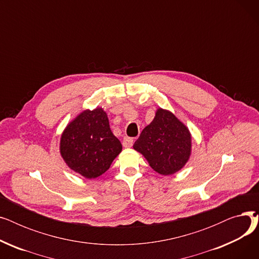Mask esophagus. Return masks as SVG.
Returning a JSON list of instances; mask_svg holds the SVG:
<instances>
[{
	"mask_svg": "<svg viewBox=\"0 0 259 259\" xmlns=\"http://www.w3.org/2000/svg\"><path fill=\"white\" fill-rule=\"evenodd\" d=\"M122 145H124L125 148H130V147H132V145H133V140H132L131 138L125 137V138H124V141H122Z\"/></svg>",
	"mask_w": 259,
	"mask_h": 259,
	"instance_id": "esophagus-1",
	"label": "esophagus"
}]
</instances>
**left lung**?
Masks as SVG:
<instances>
[{
    "label": "left lung",
    "mask_w": 259,
    "mask_h": 259,
    "mask_svg": "<svg viewBox=\"0 0 259 259\" xmlns=\"http://www.w3.org/2000/svg\"><path fill=\"white\" fill-rule=\"evenodd\" d=\"M102 107L78 113L61 134L60 153L65 164L85 179H97L121 152Z\"/></svg>",
    "instance_id": "8db88e82"
}]
</instances>
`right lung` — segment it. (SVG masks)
I'll use <instances>...</instances> for the list:
<instances>
[{
	"mask_svg": "<svg viewBox=\"0 0 259 259\" xmlns=\"http://www.w3.org/2000/svg\"><path fill=\"white\" fill-rule=\"evenodd\" d=\"M133 149L154 171L173 175L181 171L192 152V135L188 127L167 109L157 108L153 120L142 131Z\"/></svg>",
	"mask_w": 259,
	"mask_h": 259,
	"instance_id": "right-lung-1",
	"label": "right lung"
}]
</instances>
